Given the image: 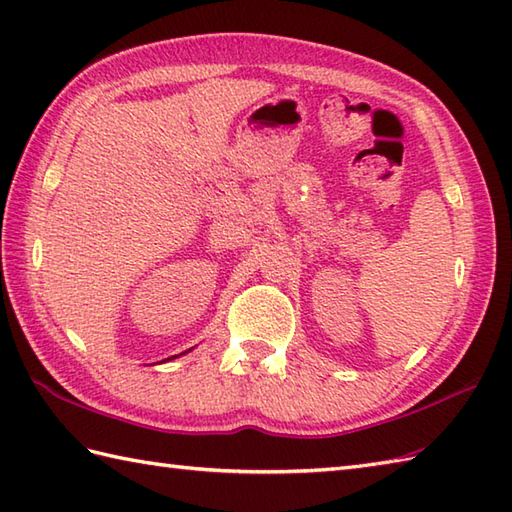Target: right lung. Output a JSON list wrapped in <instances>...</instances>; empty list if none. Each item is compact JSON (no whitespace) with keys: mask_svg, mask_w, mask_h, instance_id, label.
<instances>
[{"mask_svg":"<svg viewBox=\"0 0 512 512\" xmlns=\"http://www.w3.org/2000/svg\"><path fill=\"white\" fill-rule=\"evenodd\" d=\"M187 352H191V350H187ZM187 352H182V354H187ZM176 356H180V354H176ZM176 356H171V358H176ZM165 361H169V358H165Z\"/></svg>","mask_w":512,"mask_h":512,"instance_id":"1","label":"right lung"}]
</instances>
